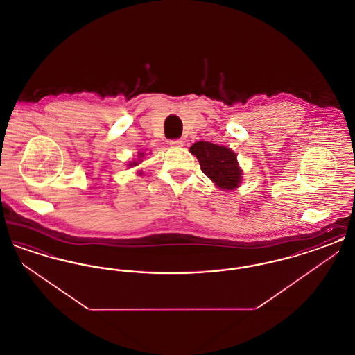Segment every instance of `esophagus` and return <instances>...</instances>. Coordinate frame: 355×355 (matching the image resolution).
Wrapping results in <instances>:
<instances>
[{"label": "esophagus", "mask_w": 355, "mask_h": 355, "mask_svg": "<svg viewBox=\"0 0 355 355\" xmlns=\"http://www.w3.org/2000/svg\"><path fill=\"white\" fill-rule=\"evenodd\" d=\"M169 144L171 148H181V146H184V141L182 139H170Z\"/></svg>", "instance_id": "esophagus-1"}]
</instances>
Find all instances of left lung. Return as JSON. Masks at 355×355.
I'll use <instances>...</instances> for the list:
<instances>
[{
	"instance_id": "left-lung-1",
	"label": "left lung",
	"mask_w": 355,
	"mask_h": 355,
	"mask_svg": "<svg viewBox=\"0 0 355 355\" xmlns=\"http://www.w3.org/2000/svg\"><path fill=\"white\" fill-rule=\"evenodd\" d=\"M190 153L197 157L205 175L220 189L234 190L241 184L242 170L238 166L236 153L232 149L200 141L193 144Z\"/></svg>"
}]
</instances>
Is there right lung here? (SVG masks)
Here are the masks:
<instances>
[{
  "label": "right lung",
  "instance_id": "obj_1",
  "mask_svg": "<svg viewBox=\"0 0 355 355\" xmlns=\"http://www.w3.org/2000/svg\"><path fill=\"white\" fill-rule=\"evenodd\" d=\"M139 157H144V153H139ZM138 161H139V159H138ZM137 165H138L137 161H133V162L129 164V166H137Z\"/></svg>",
  "mask_w": 355,
  "mask_h": 355
}]
</instances>
